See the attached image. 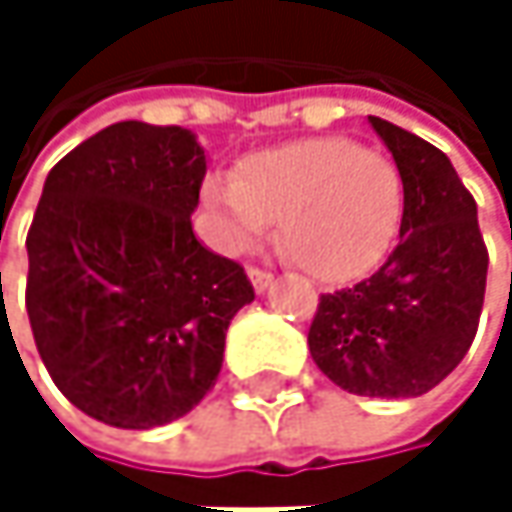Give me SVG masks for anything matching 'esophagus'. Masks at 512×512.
I'll use <instances>...</instances> for the list:
<instances>
[{"mask_svg": "<svg viewBox=\"0 0 512 512\" xmlns=\"http://www.w3.org/2000/svg\"><path fill=\"white\" fill-rule=\"evenodd\" d=\"M249 278H252V284H255L257 293H263V290L272 284V272H266V269H257V266H249Z\"/></svg>", "mask_w": 512, "mask_h": 512, "instance_id": "34e87169", "label": "esophagus"}]
</instances>
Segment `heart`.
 Instances as JSON below:
<instances>
[{
	"instance_id": "b5f03b06",
	"label": "heart",
	"mask_w": 512,
	"mask_h": 512,
	"mask_svg": "<svg viewBox=\"0 0 512 512\" xmlns=\"http://www.w3.org/2000/svg\"><path fill=\"white\" fill-rule=\"evenodd\" d=\"M216 240L246 252L278 222V246L320 281H347L370 269L394 243L406 180L385 154L353 139H302L243 162L234 177L204 183Z\"/></svg>"
}]
</instances>
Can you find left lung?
I'll return each instance as SVG.
<instances>
[{
	"instance_id": "1",
	"label": "left lung",
	"mask_w": 512,
	"mask_h": 512,
	"mask_svg": "<svg viewBox=\"0 0 512 512\" xmlns=\"http://www.w3.org/2000/svg\"><path fill=\"white\" fill-rule=\"evenodd\" d=\"M370 124L406 180L400 240L370 278L320 296L308 347L350 394L418 397L460 364L477 335L489 252L451 159L397 124L373 115Z\"/></svg>"
}]
</instances>
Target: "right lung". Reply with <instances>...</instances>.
I'll use <instances>...</instances> for the list:
<instances>
[{
    "mask_svg": "<svg viewBox=\"0 0 512 512\" xmlns=\"http://www.w3.org/2000/svg\"><path fill=\"white\" fill-rule=\"evenodd\" d=\"M207 159L189 130L121 121L55 162L26 252V311L58 391L151 430L216 385L225 332L255 299L237 260L192 234Z\"/></svg>",
    "mask_w": 512,
    "mask_h": 512,
    "instance_id": "add662e5",
    "label": "right lung"
}]
</instances>
